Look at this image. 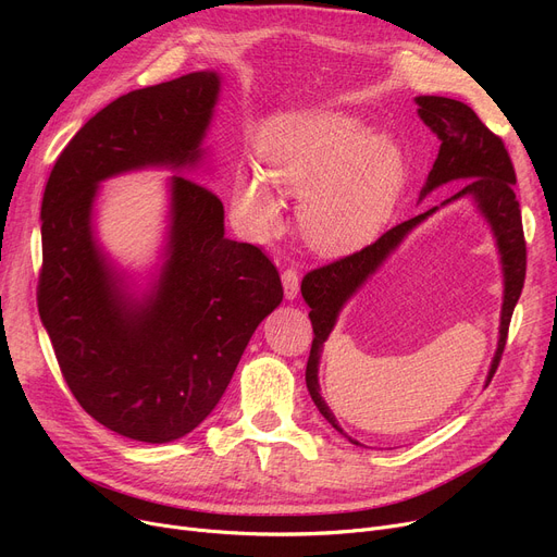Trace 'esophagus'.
Instances as JSON below:
<instances>
[{"label": "esophagus", "mask_w": 557, "mask_h": 557, "mask_svg": "<svg viewBox=\"0 0 557 557\" xmlns=\"http://www.w3.org/2000/svg\"><path fill=\"white\" fill-rule=\"evenodd\" d=\"M282 286H284L286 300H296V298H298L300 280H298V271H296V269H286V271L282 273Z\"/></svg>", "instance_id": "esophagus-1"}]
</instances>
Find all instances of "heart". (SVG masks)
<instances>
[{"mask_svg":"<svg viewBox=\"0 0 557 557\" xmlns=\"http://www.w3.org/2000/svg\"><path fill=\"white\" fill-rule=\"evenodd\" d=\"M261 169L234 173V210L255 239L284 223V198L302 196L298 221L320 255L341 257L370 244L391 219L406 183L397 141L343 110L282 112L257 135Z\"/></svg>","mask_w":557,"mask_h":557,"instance_id":"heart-1","label":"heart"}]
</instances>
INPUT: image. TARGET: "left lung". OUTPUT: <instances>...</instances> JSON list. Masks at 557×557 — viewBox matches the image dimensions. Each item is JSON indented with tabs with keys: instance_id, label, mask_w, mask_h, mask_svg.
I'll return each instance as SVG.
<instances>
[{
	"instance_id": "8db88e82",
	"label": "left lung",
	"mask_w": 557,
	"mask_h": 557,
	"mask_svg": "<svg viewBox=\"0 0 557 557\" xmlns=\"http://www.w3.org/2000/svg\"><path fill=\"white\" fill-rule=\"evenodd\" d=\"M420 120L441 139V151L429 171V178L420 191V200L426 198L433 189L447 183H462L460 189L441 202L449 205L460 198L474 200L476 210L490 223L492 234L496 239V248L502 255V271H504V305H502V325H499V343L485 379V386L492 382V376L499 368L510 318L515 305L521 296L523 277H525V242L521 227V210L519 200L515 198V166L502 137H496L481 120L476 112L465 106L462 101L447 97H416ZM441 208H431L424 214L408 219L386 234H382L374 244L363 250L347 255L334 263H327L323 269H315L302 280V298L311 307L309 318L313 325V343L307 361V388L323 416L338 433L345 435L336 416L330 411L327 401L320 395L318 384V366L323 345L330 338L338 313L349 302L357 290L384 267V261L401 246V242L411 234L422 221H426L433 212ZM349 437V435H345ZM349 443L359 445L349 437Z\"/></svg>"
}]
</instances>
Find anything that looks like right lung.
I'll use <instances>...</instances> for the list:
<instances>
[{"mask_svg": "<svg viewBox=\"0 0 557 557\" xmlns=\"http://www.w3.org/2000/svg\"><path fill=\"white\" fill-rule=\"evenodd\" d=\"M219 92L208 70L108 103L65 146L42 196L38 311L58 366L87 416L139 443L178 441L208 418L284 298L271 259L227 239L219 196L183 175L169 183L162 267L141 296L95 234L103 181L202 162Z\"/></svg>", "mask_w": 557, "mask_h": 557, "instance_id": "right-lung-1", "label": "right lung"}]
</instances>
